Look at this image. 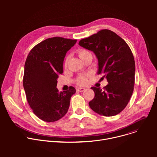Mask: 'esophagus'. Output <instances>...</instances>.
Masks as SVG:
<instances>
[{"label": "esophagus", "instance_id": "obj_1", "mask_svg": "<svg viewBox=\"0 0 157 157\" xmlns=\"http://www.w3.org/2000/svg\"><path fill=\"white\" fill-rule=\"evenodd\" d=\"M85 90H86L85 88H82V87H79V88L77 89V91H78V92H79V93L84 92Z\"/></svg>", "mask_w": 157, "mask_h": 157}]
</instances>
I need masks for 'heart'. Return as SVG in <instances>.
Masks as SVG:
<instances>
[{
    "label": "heart",
    "instance_id": "b5f03b06",
    "mask_svg": "<svg viewBox=\"0 0 157 157\" xmlns=\"http://www.w3.org/2000/svg\"><path fill=\"white\" fill-rule=\"evenodd\" d=\"M77 53L78 54V56L82 60L85 57L87 56H89V55H91L90 52H89L88 51L84 50V49H79L77 51ZM68 58H66V63L65 64L66 65L67 64V63H68ZM76 82L78 84H80V85H84L86 84L87 82V79H86V77L85 76H79L77 79H76Z\"/></svg>",
    "mask_w": 157,
    "mask_h": 157
}]
</instances>
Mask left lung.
<instances>
[{"label": "left lung", "mask_w": 157, "mask_h": 157, "mask_svg": "<svg viewBox=\"0 0 157 157\" xmlns=\"http://www.w3.org/2000/svg\"><path fill=\"white\" fill-rule=\"evenodd\" d=\"M79 44L94 53L98 60V74L102 73L108 82L104 89L91 88L95 96L89 106L101 116L117 115L127 105L135 83L136 64L129 47L116 33L107 29L82 39Z\"/></svg>", "instance_id": "left-lung-1"}]
</instances>
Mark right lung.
Here are the masks:
<instances>
[{"instance_id": "add662e5", "label": "right lung", "mask_w": 157, "mask_h": 157, "mask_svg": "<svg viewBox=\"0 0 157 157\" xmlns=\"http://www.w3.org/2000/svg\"><path fill=\"white\" fill-rule=\"evenodd\" d=\"M76 41L58 36L48 38L36 44L27 58L24 90L33 113L43 121L55 122L64 116L76 91L73 86L63 92L56 88L66 54Z\"/></svg>"}]
</instances>
